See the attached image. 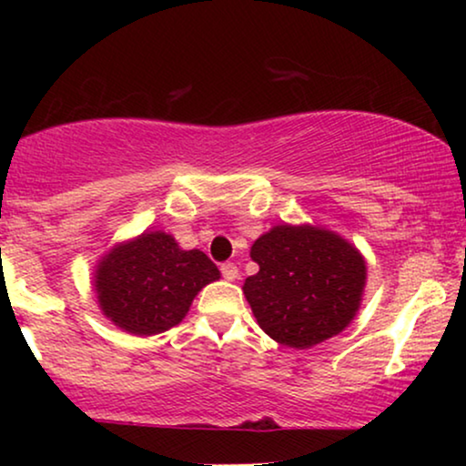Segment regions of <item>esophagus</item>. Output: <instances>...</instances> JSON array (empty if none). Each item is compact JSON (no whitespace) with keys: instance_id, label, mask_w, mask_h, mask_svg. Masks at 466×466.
<instances>
[{"instance_id":"34e87169","label":"esophagus","mask_w":466,"mask_h":466,"mask_svg":"<svg viewBox=\"0 0 466 466\" xmlns=\"http://www.w3.org/2000/svg\"><path fill=\"white\" fill-rule=\"evenodd\" d=\"M220 271H222V278L228 279V282H235V279L239 278V269L235 263H222Z\"/></svg>"}]
</instances>
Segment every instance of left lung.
<instances>
[{
	"mask_svg": "<svg viewBox=\"0 0 466 466\" xmlns=\"http://www.w3.org/2000/svg\"><path fill=\"white\" fill-rule=\"evenodd\" d=\"M250 258L258 273L241 290L258 327L282 346L314 348L360 309L367 260L330 228L282 222L254 241Z\"/></svg>",
	"mask_w": 466,
	"mask_h": 466,
	"instance_id": "1",
	"label": "left lung"
}]
</instances>
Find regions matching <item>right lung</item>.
<instances>
[{
    "label": "right lung",
    "instance_id": "right-lung-1",
    "mask_svg": "<svg viewBox=\"0 0 466 466\" xmlns=\"http://www.w3.org/2000/svg\"><path fill=\"white\" fill-rule=\"evenodd\" d=\"M220 271L201 250H182L174 235L144 231L97 260L93 290L101 314L129 335L150 337L187 318L201 289Z\"/></svg>",
    "mask_w": 466,
    "mask_h": 466
}]
</instances>
